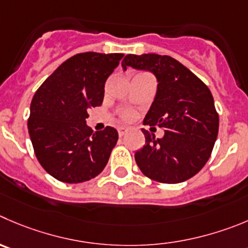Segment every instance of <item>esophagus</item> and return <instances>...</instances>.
I'll list each match as a JSON object with an SVG mask.
<instances>
[{
    "label": "esophagus",
    "instance_id": "34e87169",
    "mask_svg": "<svg viewBox=\"0 0 248 248\" xmlns=\"http://www.w3.org/2000/svg\"><path fill=\"white\" fill-rule=\"evenodd\" d=\"M126 131H128V129L124 128V126H119V128H118V134H119V136H124L126 134Z\"/></svg>",
    "mask_w": 248,
    "mask_h": 248
}]
</instances>
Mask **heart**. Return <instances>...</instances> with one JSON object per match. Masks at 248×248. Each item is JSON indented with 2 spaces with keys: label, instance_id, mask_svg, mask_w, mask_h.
Wrapping results in <instances>:
<instances>
[{
  "label": "heart",
  "instance_id": "heart-1",
  "mask_svg": "<svg viewBox=\"0 0 248 248\" xmlns=\"http://www.w3.org/2000/svg\"><path fill=\"white\" fill-rule=\"evenodd\" d=\"M123 118H125V119H131V118L134 117V113L131 112V110H124V112L122 113Z\"/></svg>",
  "mask_w": 248,
  "mask_h": 248
}]
</instances>
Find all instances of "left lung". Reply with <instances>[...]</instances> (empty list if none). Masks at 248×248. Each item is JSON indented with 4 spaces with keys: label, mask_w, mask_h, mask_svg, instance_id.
Returning a JSON list of instances; mask_svg holds the SVG:
<instances>
[{
    "label": "left lung",
    "mask_w": 248,
    "mask_h": 248,
    "mask_svg": "<svg viewBox=\"0 0 248 248\" xmlns=\"http://www.w3.org/2000/svg\"><path fill=\"white\" fill-rule=\"evenodd\" d=\"M122 67L152 72L157 93L143 119L145 125L164 129L157 139L142 129L146 142L135 153L143 175L163 184H178L196 175L211 157L219 115L207 85L169 56L128 55Z\"/></svg>",
    "instance_id": "obj_1"
}]
</instances>
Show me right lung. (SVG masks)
Returning <instances> with one entry per match:
<instances>
[{
  "mask_svg": "<svg viewBox=\"0 0 248 248\" xmlns=\"http://www.w3.org/2000/svg\"><path fill=\"white\" fill-rule=\"evenodd\" d=\"M122 53L85 52L63 62L37 89L28 130L42 168L57 180L78 184L105 169L118 141L112 126L93 133L89 109L102 105L105 84Z\"/></svg>",
  "mask_w": 248,
  "mask_h": 248,
  "instance_id": "right-lung-1",
  "label": "right lung"
}]
</instances>
